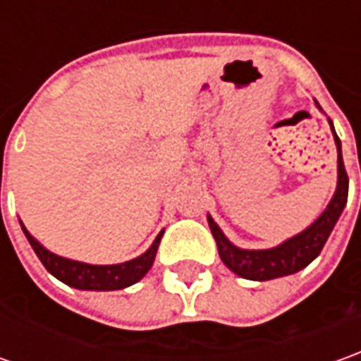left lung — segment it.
Segmentation results:
<instances>
[{"instance_id": "obj_1", "label": "left lung", "mask_w": 361, "mask_h": 361, "mask_svg": "<svg viewBox=\"0 0 361 361\" xmlns=\"http://www.w3.org/2000/svg\"><path fill=\"white\" fill-rule=\"evenodd\" d=\"M334 140L338 146V188H336L334 197L328 203L324 213L308 229L298 233L296 237L284 241L283 245H279L274 249L245 251L227 241V237L217 227V223L213 221L212 217H207L209 229L217 241L219 257L227 269H231L233 273L239 274L243 279H249V281H271V279L298 273L300 269L312 263L320 255L330 233L334 229L338 217L344 212L345 201H348V173H345L344 160H342L340 138L336 136V132Z\"/></svg>"}]
</instances>
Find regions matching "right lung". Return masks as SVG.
<instances>
[{"mask_svg": "<svg viewBox=\"0 0 361 361\" xmlns=\"http://www.w3.org/2000/svg\"><path fill=\"white\" fill-rule=\"evenodd\" d=\"M27 241L31 243L33 251L39 257V261L43 263L49 273L57 276L61 283L75 286L80 290H118V288H126L130 284L138 283L144 274L148 273L149 267L154 264L156 259V251L160 245L161 233L156 237V241L152 243L148 251L140 255L138 259H132L128 263L122 264H87L78 263V261H71V259H63L55 252L47 251L43 245L29 235L25 227H23Z\"/></svg>", "mask_w": 361, "mask_h": 361, "instance_id": "1", "label": "right lung"}]
</instances>
